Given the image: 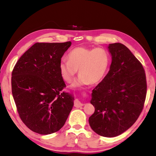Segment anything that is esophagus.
Instances as JSON below:
<instances>
[{"mask_svg":"<svg viewBox=\"0 0 156 156\" xmlns=\"http://www.w3.org/2000/svg\"><path fill=\"white\" fill-rule=\"evenodd\" d=\"M74 106L75 107H80L83 106V103H81L78 100H75L74 101Z\"/></svg>","mask_w":156,"mask_h":156,"instance_id":"34e87169","label":"esophagus"}]
</instances>
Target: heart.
I'll return each instance as SVG.
<instances>
[{
	"mask_svg": "<svg viewBox=\"0 0 156 156\" xmlns=\"http://www.w3.org/2000/svg\"><path fill=\"white\" fill-rule=\"evenodd\" d=\"M67 58L68 60L65 58L60 60V72L64 81L70 83L78 70L79 77L73 84L75 87L100 82L109 64V56L102 48L78 47L69 51Z\"/></svg>",
	"mask_w": 156,
	"mask_h": 156,
	"instance_id": "1",
	"label": "heart"
}]
</instances>
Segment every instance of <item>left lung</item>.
<instances>
[{"mask_svg":"<svg viewBox=\"0 0 156 156\" xmlns=\"http://www.w3.org/2000/svg\"><path fill=\"white\" fill-rule=\"evenodd\" d=\"M110 69L93 89L90 103L95 108L88 122L92 130L114 137L128 129L142 112L147 83L142 64L124 45H108Z\"/></svg>","mask_w":156,"mask_h":156,"instance_id":"obj_1","label":"left lung"}]
</instances>
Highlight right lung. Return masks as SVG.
<instances>
[{"instance_id": "right-lung-1", "label": "right lung", "mask_w": 156, "mask_h": 156, "mask_svg": "<svg viewBox=\"0 0 156 156\" xmlns=\"http://www.w3.org/2000/svg\"><path fill=\"white\" fill-rule=\"evenodd\" d=\"M72 42L36 43L18 60L12 73V92L17 111L32 131L48 135L59 131L73 106L59 62Z\"/></svg>"}]
</instances>
